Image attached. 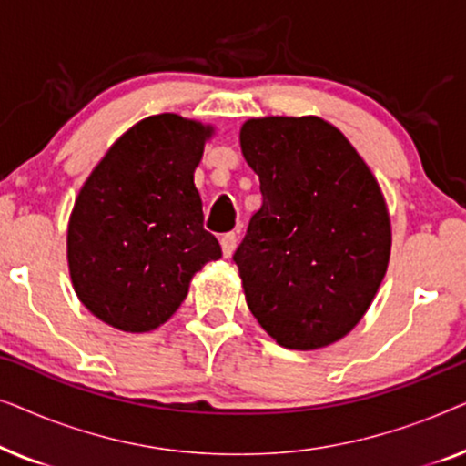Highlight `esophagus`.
<instances>
[{"label":"esophagus","mask_w":466,"mask_h":466,"mask_svg":"<svg viewBox=\"0 0 466 466\" xmlns=\"http://www.w3.org/2000/svg\"><path fill=\"white\" fill-rule=\"evenodd\" d=\"M235 246H238V235L235 233H225L220 238V248H222V254H225V257H231L233 254V250H235Z\"/></svg>","instance_id":"1"}]
</instances>
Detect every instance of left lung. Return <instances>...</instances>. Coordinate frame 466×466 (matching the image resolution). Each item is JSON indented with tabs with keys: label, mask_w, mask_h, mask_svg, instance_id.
Here are the masks:
<instances>
[{
	"label": "left lung",
	"mask_w": 466,
	"mask_h": 466,
	"mask_svg": "<svg viewBox=\"0 0 466 466\" xmlns=\"http://www.w3.org/2000/svg\"><path fill=\"white\" fill-rule=\"evenodd\" d=\"M239 142L263 195L233 254L248 308L279 346H329L356 327L384 279L381 190L322 118H252Z\"/></svg>",
	"instance_id": "left-lung-1"
}]
</instances>
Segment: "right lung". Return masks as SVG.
<instances>
[{"label":"right lung","mask_w":466,"mask_h":466,"mask_svg":"<svg viewBox=\"0 0 466 466\" xmlns=\"http://www.w3.org/2000/svg\"><path fill=\"white\" fill-rule=\"evenodd\" d=\"M212 129L176 114L131 127L76 199L67 260L80 301L99 320L146 333L187 299L190 278L222 257L203 228L193 174Z\"/></svg>","instance_id":"obj_1"}]
</instances>
